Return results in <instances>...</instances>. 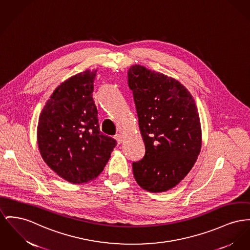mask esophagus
<instances>
[{
  "instance_id": "34e87169",
  "label": "esophagus",
  "mask_w": 250,
  "mask_h": 250,
  "mask_svg": "<svg viewBox=\"0 0 250 250\" xmlns=\"http://www.w3.org/2000/svg\"><path fill=\"white\" fill-rule=\"evenodd\" d=\"M114 138H115V140L117 141L118 144H122V142H123V137H122L120 134H116V135L114 136Z\"/></svg>"
}]
</instances>
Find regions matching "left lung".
Listing matches in <instances>:
<instances>
[{
    "label": "left lung",
    "mask_w": 250,
    "mask_h": 250,
    "mask_svg": "<svg viewBox=\"0 0 250 250\" xmlns=\"http://www.w3.org/2000/svg\"><path fill=\"white\" fill-rule=\"evenodd\" d=\"M127 74L146 146L143 160L133 162V175L146 191L171 190L189 174L201 150L195 101L179 81L166 74L139 64Z\"/></svg>",
    "instance_id": "left-lung-1"
}]
</instances>
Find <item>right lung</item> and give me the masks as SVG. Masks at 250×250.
Returning <instances> with one entry per match:
<instances>
[{
	"label": "right lung",
	"instance_id": "right-lung-1",
	"mask_svg": "<svg viewBox=\"0 0 250 250\" xmlns=\"http://www.w3.org/2000/svg\"><path fill=\"white\" fill-rule=\"evenodd\" d=\"M96 72L86 70L62 82L39 118L37 139L43 161L74 184L99 176L117 145L100 131L92 98Z\"/></svg>",
	"mask_w": 250,
	"mask_h": 250
}]
</instances>
